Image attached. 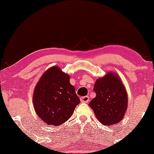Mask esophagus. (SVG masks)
<instances>
[{"label":"esophagus","mask_w":154,"mask_h":154,"mask_svg":"<svg viewBox=\"0 0 154 154\" xmlns=\"http://www.w3.org/2000/svg\"><path fill=\"white\" fill-rule=\"evenodd\" d=\"M81 102L83 103H87L89 101V96H83L80 98Z\"/></svg>","instance_id":"esophagus-1"}]
</instances>
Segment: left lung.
<instances>
[{
  "label": "left lung",
  "instance_id": "8db88e82",
  "mask_svg": "<svg viewBox=\"0 0 154 154\" xmlns=\"http://www.w3.org/2000/svg\"><path fill=\"white\" fill-rule=\"evenodd\" d=\"M94 91L96 96L89 106L101 123L110 125L121 122L128 107V95L117 74L111 73L97 79Z\"/></svg>",
  "mask_w": 154,
  "mask_h": 154
}]
</instances>
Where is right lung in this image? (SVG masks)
<instances>
[{
  "mask_svg": "<svg viewBox=\"0 0 154 154\" xmlns=\"http://www.w3.org/2000/svg\"><path fill=\"white\" fill-rule=\"evenodd\" d=\"M33 105L37 115L54 126L67 122L80 104L69 76L59 67H52L42 75L35 88Z\"/></svg>",
  "mask_w": 154,
  "mask_h": 154,
  "instance_id": "1",
  "label": "right lung"
}]
</instances>
